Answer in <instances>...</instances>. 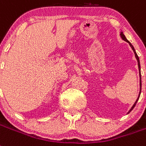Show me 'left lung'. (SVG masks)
Segmentation results:
<instances>
[{
  "label": "left lung",
  "instance_id": "left-lung-1",
  "mask_svg": "<svg viewBox=\"0 0 146 146\" xmlns=\"http://www.w3.org/2000/svg\"><path fill=\"white\" fill-rule=\"evenodd\" d=\"M120 36H121V38H122V39H123L124 41H126V42H129V46H131V48H132V49H133V52H134V53H135V58H136V59H137V62H138V66H139V76H140V92H139V97H138V98H137V100H136V101H135V104H133V107H132V108H131V109L129 110V112L132 111V110H133V108L135 107V104H136V103H137L138 100H139V98L140 94H141V87H142V82H141V74H140V62H139V56H138L137 54H136V52H135V48H134V47H133V45H132V44H131L130 42H129L128 40H127V39H126V36H124V34H123V32L120 33Z\"/></svg>",
  "mask_w": 146,
  "mask_h": 146
}]
</instances>
